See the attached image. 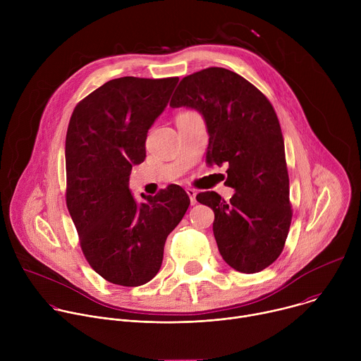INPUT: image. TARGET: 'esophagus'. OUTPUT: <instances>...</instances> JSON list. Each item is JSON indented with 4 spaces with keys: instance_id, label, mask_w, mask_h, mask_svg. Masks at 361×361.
Returning a JSON list of instances; mask_svg holds the SVG:
<instances>
[{
    "instance_id": "34e87169",
    "label": "esophagus",
    "mask_w": 361,
    "mask_h": 361,
    "mask_svg": "<svg viewBox=\"0 0 361 361\" xmlns=\"http://www.w3.org/2000/svg\"><path fill=\"white\" fill-rule=\"evenodd\" d=\"M185 191H187V194H188V197H190L191 204H195V195H197V191H195L194 188H187Z\"/></svg>"
}]
</instances>
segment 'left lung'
<instances>
[{"mask_svg":"<svg viewBox=\"0 0 361 361\" xmlns=\"http://www.w3.org/2000/svg\"><path fill=\"white\" fill-rule=\"evenodd\" d=\"M171 107L200 111L209 131L207 164L227 166L230 201L216 191L197 194L214 212L213 231L224 262L259 273L281 254L293 210L277 114L269 98L234 71L210 67L184 77Z\"/></svg>","mask_w":361,"mask_h":361,"instance_id":"1","label":"left lung"}]
</instances>
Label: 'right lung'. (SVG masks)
Instances as JSON below:
<instances>
[{"label":"right lung","instance_id":"1","mask_svg":"<svg viewBox=\"0 0 361 361\" xmlns=\"http://www.w3.org/2000/svg\"><path fill=\"white\" fill-rule=\"evenodd\" d=\"M178 77H121L75 106L66 137V201L91 269L124 287L159 273L169 234L190 198L176 184L137 204L128 188L133 166L145 159L149 127L164 111Z\"/></svg>","mask_w":361,"mask_h":361}]
</instances>
